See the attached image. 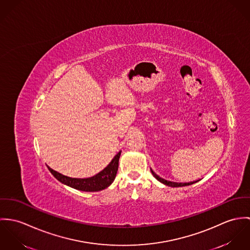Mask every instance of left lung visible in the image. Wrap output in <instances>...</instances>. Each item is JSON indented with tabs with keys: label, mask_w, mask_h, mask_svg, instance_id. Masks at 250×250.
Wrapping results in <instances>:
<instances>
[{
	"label": "left lung",
	"mask_w": 250,
	"mask_h": 250,
	"mask_svg": "<svg viewBox=\"0 0 250 250\" xmlns=\"http://www.w3.org/2000/svg\"><path fill=\"white\" fill-rule=\"evenodd\" d=\"M150 170H151V173L153 174V176H154L158 181H160L161 183L165 184L167 186H169V187H183V186H189V185H192V184H194L195 182H197V181H193V182H189V183H177V182L167 181L166 179H163V178H161L160 176H158L151 168H150Z\"/></svg>",
	"instance_id": "8db88e82"
}]
</instances>
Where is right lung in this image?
<instances>
[{"mask_svg":"<svg viewBox=\"0 0 250 250\" xmlns=\"http://www.w3.org/2000/svg\"><path fill=\"white\" fill-rule=\"evenodd\" d=\"M120 156H121V151H119L114 156L111 162L102 171L88 178H72L57 172L50 167H48V168L58 181H60L61 183L69 187H72L74 189L83 191V192H99L110 186L112 182L114 181L117 174L118 167H119Z\"/></svg>","mask_w":250,"mask_h":250,"instance_id":"right-lung-1","label":"right lung"}]
</instances>
